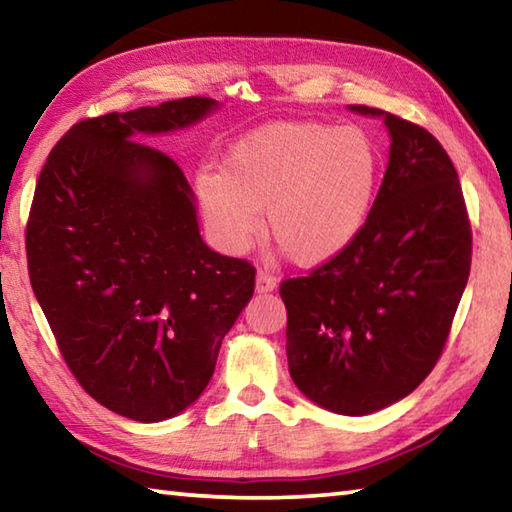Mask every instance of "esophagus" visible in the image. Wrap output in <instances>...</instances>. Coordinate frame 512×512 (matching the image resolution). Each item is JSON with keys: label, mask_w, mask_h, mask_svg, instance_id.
I'll use <instances>...</instances> for the list:
<instances>
[{"label": "esophagus", "mask_w": 512, "mask_h": 512, "mask_svg": "<svg viewBox=\"0 0 512 512\" xmlns=\"http://www.w3.org/2000/svg\"><path fill=\"white\" fill-rule=\"evenodd\" d=\"M255 287L259 293H266V291H273L277 287V277L268 271V268H259L257 271V282Z\"/></svg>", "instance_id": "34e87169"}]
</instances>
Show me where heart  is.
Here are the masks:
<instances>
[{"instance_id":"b5f03b06","label":"heart","mask_w":512,"mask_h":512,"mask_svg":"<svg viewBox=\"0 0 512 512\" xmlns=\"http://www.w3.org/2000/svg\"><path fill=\"white\" fill-rule=\"evenodd\" d=\"M379 153L359 128L318 121L264 126L232 146L223 171L196 176L207 225L230 253L266 230L302 266L343 253L375 201Z\"/></svg>"}]
</instances>
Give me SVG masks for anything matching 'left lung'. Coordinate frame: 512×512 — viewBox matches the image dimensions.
<instances>
[{
  "label": "left lung",
  "instance_id": "obj_1",
  "mask_svg": "<svg viewBox=\"0 0 512 512\" xmlns=\"http://www.w3.org/2000/svg\"><path fill=\"white\" fill-rule=\"evenodd\" d=\"M384 117L391 155L357 239L280 284L287 359L311 402L343 415L384 409L418 388L445 350L472 264L458 173L427 128Z\"/></svg>",
  "mask_w": 512,
  "mask_h": 512
}]
</instances>
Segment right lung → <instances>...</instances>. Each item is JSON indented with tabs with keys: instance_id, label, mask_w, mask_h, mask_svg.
Wrapping results in <instances>:
<instances>
[{
	"instance_id": "1",
	"label": "right lung",
	"mask_w": 512,
	"mask_h": 512,
	"mask_svg": "<svg viewBox=\"0 0 512 512\" xmlns=\"http://www.w3.org/2000/svg\"><path fill=\"white\" fill-rule=\"evenodd\" d=\"M214 99L81 119L40 171L27 221L31 287L81 388L137 422L185 411L253 298L255 266L198 235L194 194L140 133L183 128Z\"/></svg>"
}]
</instances>
